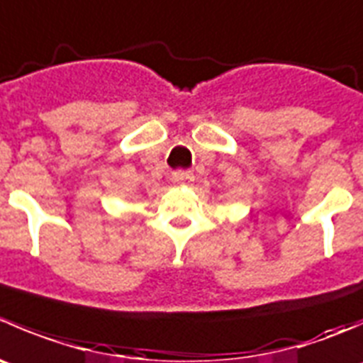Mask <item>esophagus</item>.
Wrapping results in <instances>:
<instances>
[{"mask_svg":"<svg viewBox=\"0 0 363 363\" xmlns=\"http://www.w3.org/2000/svg\"><path fill=\"white\" fill-rule=\"evenodd\" d=\"M195 179V175L191 172H174L172 174V181L177 182V184H186V182H191Z\"/></svg>","mask_w":363,"mask_h":363,"instance_id":"obj_1","label":"esophagus"}]
</instances>
